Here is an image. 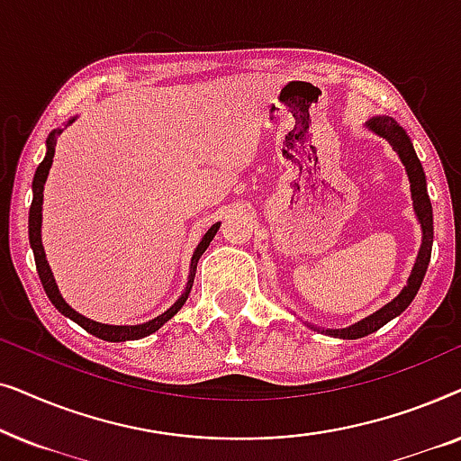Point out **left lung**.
I'll use <instances>...</instances> for the list:
<instances>
[{"mask_svg": "<svg viewBox=\"0 0 461 461\" xmlns=\"http://www.w3.org/2000/svg\"><path fill=\"white\" fill-rule=\"evenodd\" d=\"M367 125L375 131V134L386 138V140L393 144V149L396 150V153H399L401 161L405 163L409 182H411L415 213H418L421 230H424V241H421L418 262H415L413 273H411V276H409L407 287L402 289V292L396 295V298L390 302V304L380 308V311L371 314V317L358 321V323L350 325V327H346V330H327L330 336L342 338V339L365 338V336H369V333H374V331L380 330V327L386 325L388 321L399 317V314L405 311L409 304H411L415 294H418L421 281H424L428 262H430V251H432V205H430V199H428V193H426L424 169H421V163H420L418 155H415V150L411 147V140H409L405 130H402L401 125H396L394 119H390V117L369 119Z\"/></svg>", "mask_w": 461, "mask_h": 461, "instance_id": "obj_1", "label": "left lung"}]
</instances>
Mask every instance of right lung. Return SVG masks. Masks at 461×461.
<instances>
[{
    "instance_id": "obj_1",
    "label": "right lung",
    "mask_w": 461,
    "mask_h": 461,
    "mask_svg": "<svg viewBox=\"0 0 461 461\" xmlns=\"http://www.w3.org/2000/svg\"><path fill=\"white\" fill-rule=\"evenodd\" d=\"M68 123H73V119ZM60 134V130H54L52 134L48 136V153L43 157V161L40 163V167H37L35 172V178H33V203H31V210H29V241H31V248H33V256H35V264H37V273H40V279H41V285L46 289L48 298L52 304L59 308V311L68 317L75 323L84 327L87 333H92V336H96L100 339H106V342H125V339H140L144 336H150V333H155L157 330L163 323H167L169 319L174 317L176 312L180 311L182 306H185V302L188 298V294H191V287H193V276H194V268H197V262L203 251L207 249V245L213 237H216V232L220 229V222L213 224L210 230L205 232L203 239H201V243L197 245V249H194L193 254V262H191V279H188V285L185 289V294L180 295V300L176 302L172 308H167L166 312L159 314V317L149 321V323H142V325H104V323H96V321H90L86 319L84 314L75 312L71 306L67 304L65 300H62V295L59 292V287H56L54 283V276H52V270L48 267V260H46V254H43V245H41V203H43V185H46V178H48V172L50 167H52V159H54V147H56V136Z\"/></svg>"
}]
</instances>
